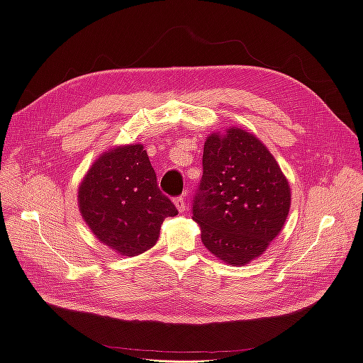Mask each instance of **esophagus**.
<instances>
[{"instance_id": "esophagus-1", "label": "esophagus", "mask_w": 363, "mask_h": 363, "mask_svg": "<svg viewBox=\"0 0 363 363\" xmlns=\"http://www.w3.org/2000/svg\"><path fill=\"white\" fill-rule=\"evenodd\" d=\"M174 204H175V207H177L179 212H184L186 200L183 199V196H177V199H174Z\"/></svg>"}]
</instances>
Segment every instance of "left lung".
Segmentation results:
<instances>
[{
    "mask_svg": "<svg viewBox=\"0 0 363 363\" xmlns=\"http://www.w3.org/2000/svg\"><path fill=\"white\" fill-rule=\"evenodd\" d=\"M289 207V183L255 135L228 127L206 139L192 219L212 255L233 267L257 259L281 232Z\"/></svg>",
    "mask_w": 363,
    "mask_h": 363,
    "instance_id": "left-lung-1",
    "label": "left lung"
}]
</instances>
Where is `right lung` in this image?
<instances>
[{"label": "right lung", "mask_w": 363, "mask_h": 363, "mask_svg": "<svg viewBox=\"0 0 363 363\" xmlns=\"http://www.w3.org/2000/svg\"><path fill=\"white\" fill-rule=\"evenodd\" d=\"M79 208L98 240L128 257L155 247L163 219L177 215L142 144L111 148L94 162L79 186Z\"/></svg>", "instance_id": "right-lung-1"}]
</instances>
